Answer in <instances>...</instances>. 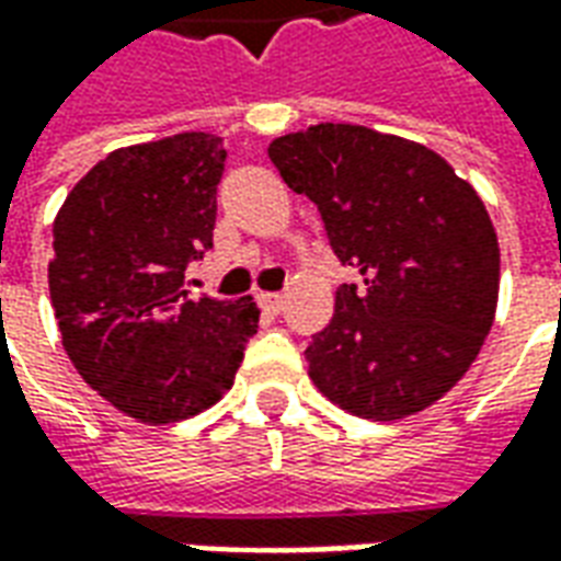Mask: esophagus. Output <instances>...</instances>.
I'll return each instance as SVG.
<instances>
[{
  "label": "esophagus",
  "mask_w": 561,
  "mask_h": 561,
  "mask_svg": "<svg viewBox=\"0 0 561 561\" xmlns=\"http://www.w3.org/2000/svg\"><path fill=\"white\" fill-rule=\"evenodd\" d=\"M257 306H261L267 316H279L282 306H285V297H282V294H257Z\"/></svg>",
  "instance_id": "esophagus-1"
}]
</instances>
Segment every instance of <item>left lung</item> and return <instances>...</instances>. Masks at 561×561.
<instances>
[{
  "instance_id": "left-lung-1",
  "label": "left lung",
  "mask_w": 561,
  "mask_h": 561,
  "mask_svg": "<svg viewBox=\"0 0 561 561\" xmlns=\"http://www.w3.org/2000/svg\"><path fill=\"white\" fill-rule=\"evenodd\" d=\"M267 152L360 273L306 345L309 378L369 421L442 400L481 352L499 297V240L478 192L433 149L366 126L321 123Z\"/></svg>"
}]
</instances>
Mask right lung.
Masks as SVG:
<instances>
[{"instance_id":"add662e5","label":"right lung","mask_w":561,"mask_h":561,"mask_svg":"<svg viewBox=\"0 0 561 561\" xmlns=\"http://www.w3.org/2000/svg\"><path fill=\"white\" fill-rule=\"evenodd\" d=\"M221 138L185 131L111 152L54 221L50 300L71 364L144 423L185 421L231 390L257 333L252 297L192 300L213 249Z\"/></svg>"}]
</instances>
